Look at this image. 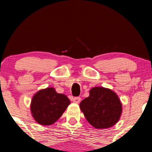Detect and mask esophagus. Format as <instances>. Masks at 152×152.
I'll return each mask as SVG.
<instances>
[{"label":"esophagus","mask_w":152,"mask_h":152,"mask_svg":"<svg viewBox=\"0 0 152 152\" xmlns=\"http://www.w3.org/2000/svg\"><path fill=\"white\" fill-rule=\"evenodd\" d=\"M73 102H75V103L79 104V103H80V102H81V98L80 97H74L73 99Z\"/></svg>","instance_id":"34e87169"}]
</instances>
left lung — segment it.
<instances>
[{"label": "left lung", "mask_w": 152, "mask_h": 152, "mask_svg": "<svg viewBox=\"0 0 152 152\" xmlns=\"http://www.w3.org/2000/svg\"><path fill=\"white\" fill-rule=\"evenodd\" d=\"M80 109L87 121L96 129H107L118 121L122 105L115 93L104 87H93L82 101Z\"/></svg>", "instance_id": "8db88e82"}]
</instances>
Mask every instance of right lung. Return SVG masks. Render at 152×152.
<instances>
[{"label": "right lung", "instance_id": "1", "mask_svg": "<svg viewBox=\"0 0 152 152\" xmlns=\"http://www.w3.org/2000/svg\"><path fill=\"white\" fill-rule=\"evenodd\" d=\"M70 103L65 95L57 93L54 88L48 87L38 91L32 98L31 111L38 124L50 125L62 116Z\"/></svg>", "mask_w": 152, "mask_h": 152}]
</instances>
